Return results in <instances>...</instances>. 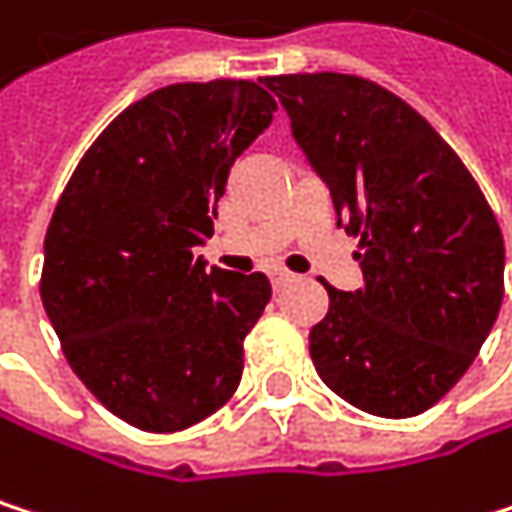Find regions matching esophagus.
<instances>
[{
  "label": "esophagus",
  "mask_w": 512,
  "mask_h": 512,
  "mask_svg": "<svg viewBox=\"0 0 512 512\" xmlns=\"http://www.w3.org/2000/svg\"><path fill=\"white\" fill-rule=\"evenodd\" d=\"M267 276H270V285H273V291H279V288H285V285L291 282V273H285V270H270Z\"/></svg>",
  "instance_id": "esophagus-1"
}]
</instances>
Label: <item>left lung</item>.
Wrapping results in <instances>:
<instances>
[{
  "instance_id": "obj_1",
  "label": "left lung",
  "mask_w": 512,
  "mask_h": 512,
  "mask_svg": "<svg viewBox=\"0 0 512 512\" xmlns=\"http://www.w3.org/2000/svg\"><path fill=\"white\" fill-rule=\"evenodd\" d=\"M291 136L361 236L364 288L327 285L309 331L321 382L352 407L419 416L467 373L504 300V236L440 133L385 87L337 72L276 75Z\"/></svg>"
}]
</instances>
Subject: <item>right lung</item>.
<instances>
[{
	"label": "right lung",
	"instance_id": "add662e5",
	"mask_svg": "<svg viewBox=\"0 0 512 512\" xmlns=\"http://www.w3.org/2000/svg\"><path fill=\"white\" fill-rule=\"evenodd\" d=\"M273 112L254 81L160 87L99 133L54 209L45 312L75 376L133 428H191L242 379V340L270 282L206 270L194 248Z\"/></svg>",
	"mask_w": 512,
	"mask_h": 512
}]
</instances>
